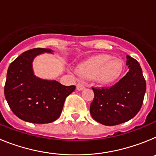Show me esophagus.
I'll return each mask as SVG.
<instances>
[{"instance_id": "34e87169", "label": "esophagus", "mask_w": 156, "mask_h": 156, "mask_svg": "<svg viewBox=\"0 0 156 156\" xmlns=\"http://www.w3.org/2000/svg\"><path fill=\"white\" fill-rule=\"evenodd\" d=\"M76 89L78 90H80H80H84L85 89L84 84H83V83H79L76 85Z\"/></svg>"}]
</instances>
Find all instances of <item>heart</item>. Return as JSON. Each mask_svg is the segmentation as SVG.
Here are the masks:
<instances>
[{
    "instance_id": "b5f03b06",
    "label": "heart",
    "mask_w": 156,
    "mask_h": 156,
    "mask_svg": "<svg viewBox=\"0 0 156 156\" xmlns=\"http://www.w3.org/2000/svg\"><path fill=\"white\" fill-rule=\"evenodd\" d=\"M123 70L119 58L109 55H98L87 58L76 66V72L85 78H93L101 84H109L119 79Z\"/></svg>"
}]
</instances>
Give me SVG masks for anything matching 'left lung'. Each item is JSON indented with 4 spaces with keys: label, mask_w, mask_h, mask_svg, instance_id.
Wrapping results in <instances>:
<instances>
[{
    "label": "left lung",
    "mask_w": 156,
    "mask_h": 156,
    "mask_svg": "<svg viewBox=\"0 0 156 156\" xmlns=\"http://www.w3.org/2000/svg\"><path fill=\"white\" fill-rule=\"evenodd\" d=\"M129 72L110 88H93L90 112L93 119L105 126L127 122L140 111L146 90L142 70L137 60L126 55Z\"/></svg>",
    "instance_id": "obj_1"
}]
</instances>
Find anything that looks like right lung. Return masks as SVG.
<instances>
[{
	"mask_svg": "<svg viewBox=\"0 0 156 156\" xmlns=\"http://www.w3.org/2000/svg\"><path fill=\"white\" fill-rule=\"evenodd\" d=\"M51 49L34 48L23 52L8 67L5 96L13 113L33 123H49L60 116L66 97L76 87L64 86L55 80L41 79L34 74L33 62Z\"/></svg>",
	"mask_w": 156,
	"mask_h": 156,
	"instance_id": "obj_1",
	"label": "right lung"
}]
</instances>
